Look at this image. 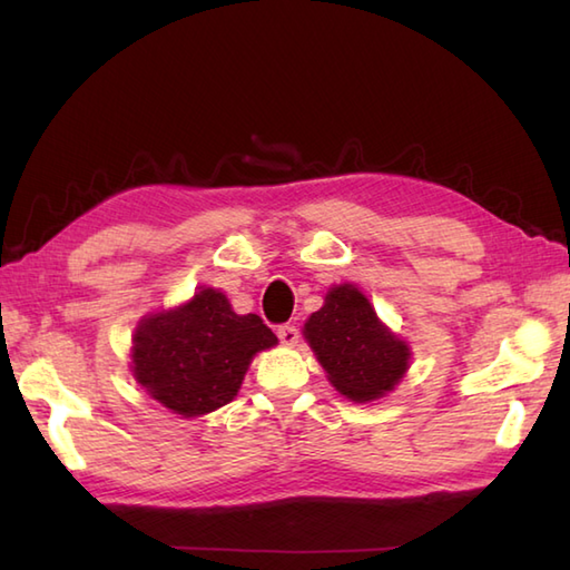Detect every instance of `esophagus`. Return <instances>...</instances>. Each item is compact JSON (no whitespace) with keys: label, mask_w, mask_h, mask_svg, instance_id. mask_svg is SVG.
<instances>
[{"label":"esophagus","mask_w":570,"mask_h":570,"mask_svg":"<svg viewBox=\"0 0 570 570\" xmlns=\"http://www.w3.org/2000/svg\"><path fill=\"white\" fill-rule=\"evenodd\" d=\"M276 335H278V341H282L284 345H296L298 343V328H296V325H292V323L278 325Z\"/></svg>","instance_id":"obj_1"}]
</instances>
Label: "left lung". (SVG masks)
<instances>
[{
    "mask_svg": "<svg viewBox=\"0 0 570 570\" xmlns=\"http://www.w3.org/2000/svg\"><path fill=\"white\" fill-rule=\"evenodd\" d=\"M304 337L331 384L350 402L384 396L409 370V345L386 328L353 284L333 286L325 294L323 308L311 313L304 325Z\"/></svg>",
    "mask_w": 570,
    "mask_h": 570,
    "instance_id": "8db88e82",
    "label": "left lung"
}]
</instances>
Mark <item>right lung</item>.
<instances>
[{
  "instance_id": "add662e5",
  "label": "right lung",
  "mask_w": 570,
  "mask_h": 570,
  "mask_svg": "<svg viewBox=\"0 0 570 570\" xmlns=\"http://www.w3.org/2000/svg\"><path fill=\"white\" fill-rule=\"evenodd\" d=\"M278 341L257 313L237 316L217 288L141 318L131 343L135 380L184 419L233 402L252 357Z\"/></svg>"
}]
</instances>
